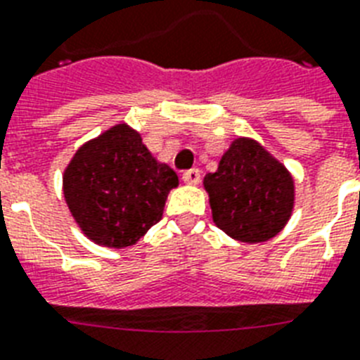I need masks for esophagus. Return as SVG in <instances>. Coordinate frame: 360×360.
Wrapping results in <instances>:
<instances>
[{"mask_svg":"<svg viewBox=\"0 0 360 360\" xmlns=\"http://www.w3.org/2000/svg\"><path fill=\"white\" fill-rule=\"evenodd\" d=\"M182 180L186 184H189V186H197L200 182V171L198 169H189V171H186L182 174Z\"/></svg>","mask_w":360,"mask_h":360,"instance_id":"1","label":"esophagus"}]
</instances>
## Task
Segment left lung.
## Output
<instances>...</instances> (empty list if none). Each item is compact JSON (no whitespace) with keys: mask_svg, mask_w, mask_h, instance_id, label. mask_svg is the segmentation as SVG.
Listing matches in <instances>:
<instances>
[{"mask_svg":"<svg viewBox=\"0 0 360 360\" xmlns=\"http://www.w3.org/2000/svg\"><path fill=\"white\" fill-rule=\"evenodd\" d=\"M202 184L215 225L243 243L275 238L294 212V176L251 137H236Z\"/></svg>","mask_w":360,"mask_h":360,"instance_id":"left-lung-1","label":"left lung"}]
</instances>
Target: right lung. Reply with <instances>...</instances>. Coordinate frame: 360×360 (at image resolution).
<instances>
[{
  "mask_svg": "<svg viewBox=\"0 0 360 360\" xmlns=\"http://www.w3.org/2000/svg\"><path fill=\"white\" fill-rule=\"evenodd\" d=\"M176 186V172L126 122L83 143L63 172V195L77 226L111 249L135 245L156 225Z\"/></svg>",
  "mask_w": 360,
  "mask_h": 360,
  "instance_id": "right-lung-1",
  "label": "right lung"
}]
</instances>
